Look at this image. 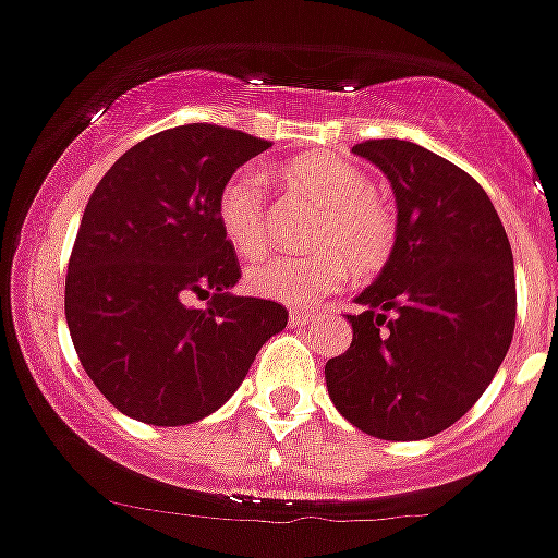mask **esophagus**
<instances>
[{"instance_id": "obj_1", "label": "esophagus", "mask_w": 558, "mask_h": 558, "mask_svg": "<svg viewBox=\"0 0 558 558\" xmlns=\"http://www.w3.org/2000/svg\"><path fill=\"white\" fill-rule=\"evenodd\" d=\"M315 318H318V315L310 313V310H293V313H290V324H299V327H307Z\"/></svg>"}]
</instances>
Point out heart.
<instances>
[{"mask_svg": "<svg viewBox=\"0 0 558 558\" xmlns=\"http://www.w3.org/2000/svg\"><path fill=\"white\" fill-rule=\"evenodd\" d=\"M284 179L322 209L310 243L315 254H274L245 270V288L259 299L310 307L349 279L383 268L397 243V218L374 192L360 167L332 156L293 161ZM218 223L231 248L243 256L265 251L270 240L265 181L256 170H236L218 192Z\"/></svg>", "mask_w": 558, "mask_h": 558, "instance_id": "obj_1", "label": "heart"}]
</instances>
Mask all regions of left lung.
Returning a JSON list of instances; mask_svg holds the SVG:
<instances>
[{"label": "left lung", "mask_w": 558, "mask_h": 558, "mask_svg": "<svg viewBox=\"0 0 558 558\" xmlns=\"http://www.w3.org/2000/svg\"><path fill=\"white\" fill-rule=\"evenodd\" d=\"M352 153L391 181L397 243L354 299L352 343L327 360V391L357 430L418 441L456 425L509 352L514 256L470 172L405 140H368Z\"/></svg>", "instance_id": "8db88e82"}]
</instances>
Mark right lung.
Segmentation results:
<instances>
[{
    "instance_id": "1",
    "label": "right lung",
    "mask_w": 558,
    "mask_h": 558,
    "mask_svg": "<svg viewBox=\"0 0 558 558\" xmlns=\"http://www.w3.org/2000/svg\"><path fill=\"white\" fill-rule=\"evenodd\" d=\"M268 147L206 122L170 128L122 153L92 192L63 304L81 366L125 416H209L288 327L282 304L231 293L240 263L218 223L223 181ZM192 294L210 304L190 308Z\"/></svg>"
}]
</instances>
